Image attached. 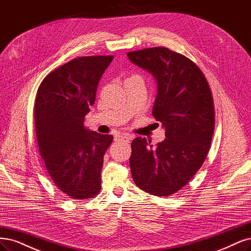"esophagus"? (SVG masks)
I'll use <instances>...</instances> for the list:
<instances>
[{
	"label": "esophagus",
	"instance_id": "1",
	"mask_svg": "<svg viewBox=\"0 0 251 251\" xmlns=\"http://www.w3.org/2000/svg\"><path fill=\"white\" fill-rule=\"evenodd\" d=\"M115 141H126L128 142L129 140H131V136L127 135V134H125V135H116L115 138H114Z\"/></svg>",
	"mask_w": 251,
	"mask_h": 251
}]
</instances>
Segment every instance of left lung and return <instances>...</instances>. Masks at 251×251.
Returning a JSON list of instances; mask_svg holds the SVG:
<instances>
[{
    "instance_id": "8db88e82",
    "label": "left lung",
    "mask_w": 251,
    "mask_h": 251,
    "mask_svg": "<svg viewBox=\"0 0 251 251\" xmlns=\"http://www.w3.org/2000/svg\"><path fill=\"white\" fill-rule=\"evenodd\" d=\"M129 61L157 82L152 115L165 128V139L152 146L137 137L129 158L135 184L155 196H167L189 183L208 154L215 126L210 86L187 57L157 47L126 54Z\"/></svg>"
}]
</instances>
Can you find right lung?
<instances>
[{
  "label": "right lung",
  "instance_id": "1",
  "mask_svg": "<svg viewBox=\"0 0 251 251\" xmlns=\"http://www.w3.org/2000/svg\"><path fill=\"white\" fill-rule=\"evenodd\" d=\"M112 60L75 58L50 73L37 90L34 119L40 155L55 185L74 200L100 191L103 154L113 136L90 131L84 120Z\"/></svg>",
  "mask_w": 251,
  "mask_h": 251
}]
</instances>
